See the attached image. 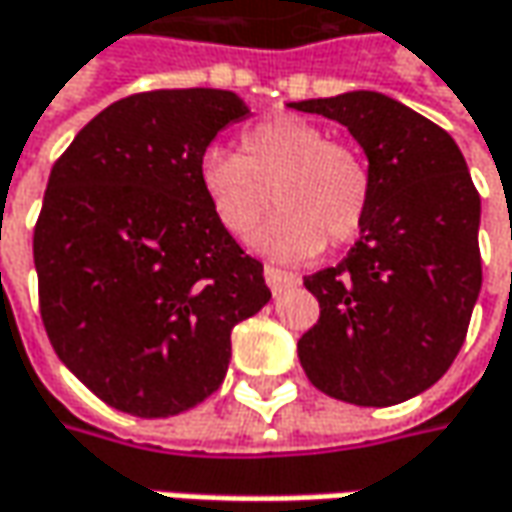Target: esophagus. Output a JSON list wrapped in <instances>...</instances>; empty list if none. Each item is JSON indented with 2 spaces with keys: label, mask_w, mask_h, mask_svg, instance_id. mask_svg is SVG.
Masks as SVG:
<instances>
[{
  "label": "esophagus",
  "mask_w": 512,
  "mask_h": 512,
  "mask_svg": "<svg viewBox=\"0 0 512 512\" xmlns=\"http://www.w3.org/2000/svg\"><path fill=\"white\" fill-rule=\"evenodd\" d=\"M263 278L269 283V289L280 295L283 289H289V286H298V275H292V272H283V269H275V266H266L263 269Z\"/></svg>",
  "instance_id": "1"
}]
</instances>
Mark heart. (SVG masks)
<instances>
[{"label": "heart", "instance_id": "heart-1", "mask_svg": "<svg viewBox=\"0 0 512 512\" xmlns=\"http://www.w3.org/2000/svg\"><path fill=\"white\" fill-rule=\"evenodd\" d=\"M200 186L217 226L249 240L272 209L280 214L255 237L257 252L275 260H306L323 243H352L369 212L372 177L364 157L300 117H272L240 140V157L212 148L200 166Z\"/></svg>", "mask_w": 512, "mask_h": 512}]
</instances>
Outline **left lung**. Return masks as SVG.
Listing matches in <instances>:
<instances>
[{
    "label": "left lung",
    "instance_id": "1",
    "mask_svg": "<svg viewBox=\"0 0 512 512\" xmlns=\"http://www.w3.org/2000/svg\"><path fill=\"white\" fill-rule=\"evenodd\" d=\"M346 125L369 160L358 243L303 286L321 303L298 341L315 387L358 407H392L456 361L481 292V200L456 140L378 91L289 102Z\"/></svg>",
    "mask_w": 512,
    "mask_h": 512
}]
</instances>
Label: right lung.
<instances>
[{
    "mask_svg": "<svg viewBox=\"0 0 512 512\" xmlns=\"http://www.w3.org/2000/svg\"><path fill=\"white\" fill-rule=\"evenodd\" d=\"M249 105L220 88L117 100L56 160L34 229L59 361L114 410L168 418L223 384L232 329L272 292L214 220L203 154Z\"/></svg>",
    "mask_w": 512,
    "mask_h": 512,
    "instance_id": "right-lung-1",
    "label": "right lung"
}]
</instances>
